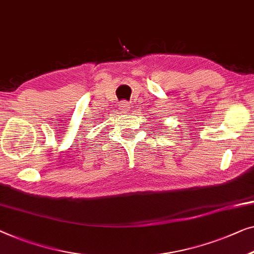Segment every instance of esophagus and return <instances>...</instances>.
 <instances>
[{
    "mask_svg": "<svg viewBox=\"0 0 254 254\" xmlns=\"http://www.w3.org/2000/svg\"><path fill=\"white\" fill-rule=\"evenodd\" d=\"M129 109H130V104L128 102H120V104H119V110L123 113H126V112H128L129 111Z\"/></svg>",
    "mask_w": 254,
    "mask_h": 254,
    "instance_id": "1",
    "label": "esophagus"
}]
</instances>
